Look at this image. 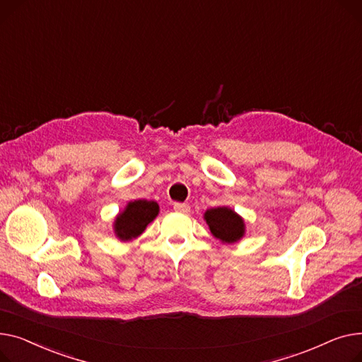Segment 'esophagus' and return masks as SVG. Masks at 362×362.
Instances as JSON below:
<instances>
[{"label":"esophagus","instance_id":"1","mask_svg":"<svg viewBox=\"0 0 362 362\" xmlns=\"http://www.w3.org/2000/svg\"><path fill=\"white\" fill-rule=\"evenodd\" d=\"M174 210L178 214H188L189 206L187 203H174Z\"/></svg>","mask_w":362,"mask_h":362}]
</instances>
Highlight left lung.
<instances>
[{
    "label": "left lung",
    "instance_id": "obj_1",
    "mask_svg": "<svg viewBox=\"0 0 362 362\" xmlns=\"http://www.w3.org/2000/svg\"><path fill=\"white\" fill-rule=\"evenodd\" d=\"M204 219L211 233L222 243H235L244 235V222L228 207L210 209L204 214Z\"/></svg>",
    "mask_w": 362,
    "mask_h": 362
}]
</instances>
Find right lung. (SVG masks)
I'll list each match as a JSON object with an SVG mask.
<instances>
[{
	"mask_svg": "<svg viewBox=\"0 0 362 362\" xmlns=\"http://www.w3.org/2000/svg\"><path fill=\"white\" fill-rule=\"evenodd\" d=\"M158 211L159 206L156 202L136 200L129 203L114 223L118 238L129 241L139 237L146 226L158 216Z\"/></svg>",
	"mask_w": 362,
	"mask_h": 362,
	"instance_id": "1",
	"label": "right lung"
}]
</instances>
